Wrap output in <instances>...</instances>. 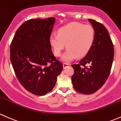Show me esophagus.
<instances>
[{
    "instance_id": "esophagus-1",
    "label": "esophagus",
    "mask_w": 121,
    "mask_h": 121,
    "mask_svg": "<svg viewBox=\"0 0 121 121\" xmlns=\"http://www.w3.org/2000/svg\"><path fill=\"white\" fill-rule=\"evenodd\" d=\"M70 64L69 63H63V69H66L67 67L69 66Z\"/></svg>"
}]
</instances>
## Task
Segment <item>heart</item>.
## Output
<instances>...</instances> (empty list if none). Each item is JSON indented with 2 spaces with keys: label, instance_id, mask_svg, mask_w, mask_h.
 Listing matches in <instances>:
<instances>
[{
  "label": "heart",
  "instance_id": "obj_1",
  "mask_svg": "<svg viewBox=\"0 0 121 121\" xmlns=\"http://www.w3.org/2000/svg\"><path fill=\"white\" fill-rule=\"evenodd\" d=\"M58 34H52L49 38V43L54 54L59 56L65 48L62 60L69 62L77 56H84L88 53L94 41L95 32L90 25L79 23H70L62 26L58 30Z\"/></svg>",
  "mask_w": 121,
  "mask_h": 121
}]
</instances>
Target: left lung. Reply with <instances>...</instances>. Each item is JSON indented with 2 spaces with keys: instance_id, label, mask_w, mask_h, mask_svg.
Masks as SVG:
<instances>
[{
  "instance_id": "8db88e82",
  "label": "left lung",
  "mask_w": 121,
  "mask_h": 121,
  "mask_svg": "<svg viewBox=\"0 0 121 121\" xmlns=\"http://www.w3.org/2000/svg\"><path fill=\"white\" fill-rule=\"evenodd\" d=\"M88 21L95 32L94 43L85 57L72 65L74 71L72 76L73 87L84 94H93L104 85L110 74L114 55V45L105 26L94 20Z\"/></svg>"
}]
</instances>
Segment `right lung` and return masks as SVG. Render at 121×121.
Segmentation results:
<instances>
[{
	"mask_svg": "<svg viewBox=\"0 0 121 121\" xmlns=\"http://www.w3.org/2000/svg\"><path fill=\"white\" fill-rule=\"evenodd\" d=\"M55 22L54 17L27 20L11 42L10 60L16 77L25 89L35 95L51 91L63 70L49 41Z\"/></svg>",
	"mask_w": 121,
	"mask_h": 121,
	"instance_id": "add662e5",
	"label": "right lung"
}]
</instances>
